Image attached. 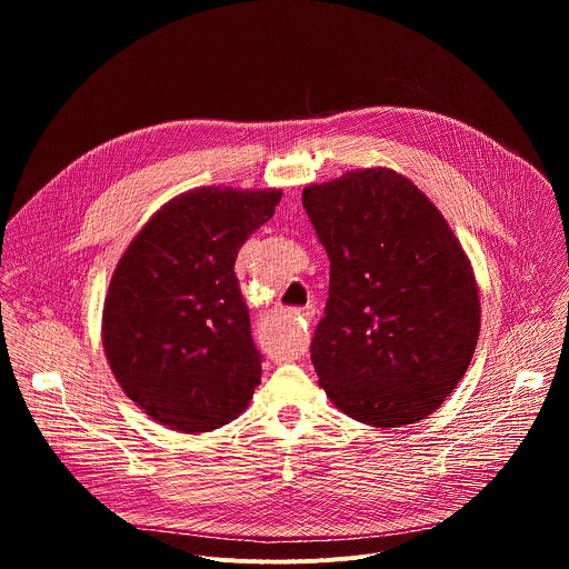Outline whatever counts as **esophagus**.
Wrapping results in <instances>:
<instances>
[{"label":"esophagus","mask_w":569,"mask_h":569,"mask_svg":"<svg viewBox=\"0 0 569 569\" xmlns=\"http://www.w3.org/2000/svg\"><path fill=\"white\" fill-rule=\"evenodd\" d=\"M292 315H295V317H299L301 321H310V319H312V315H315V310H312V306H306V308L292 310Z\"/></svg>","instance_id":"1"}]
</instances>
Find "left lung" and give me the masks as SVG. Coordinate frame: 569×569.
Returning <instances> with one entry per match:
<instances>
[{
  "instance_id": "1",
  "label": "left lung",
  "mask_w": 569,
  "mask_h": 569,
  "mask_svg": "<svg viewBox=\"0 0 569 569\" xmlns=\"http://www.w3.org/2000/svg\"><path fill=\"white\" fill-rule=\"evenodd\" d=\"M301 202L331 261L310 345L319 385L360 423L423 421L463 378L479 338L461 242L417 184L385 167L308 184Z\"/></svg>"
}]
</instances>
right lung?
I'll list each match as a JSON object with an SVG mask.
<instances>
[{"label": "right lung", "mask_w": 569, "mask_h": 569, "mask_svg": "<svg viewBox=\"0 0 569 569\" xmlns=\"http://www.w3.org/2000/svg\"><path fill=\"white\" fill-rule=\"evenodd\" d=\"M279 189L198 187L161 207L119 259L103 303V349L152 421L196 435L246 412L261 382L233 263Z\"/></svg>", "instance_id": "right-lung-1"}]
</instances>
